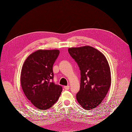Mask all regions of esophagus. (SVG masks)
Instances as JSON below:
<instances>
[{
  "instance_id": "1",
  "label": "esophagus",
  "mask_w": 132,
  "mask_h": 132,
  "mask_svg": "<svg viewBox=\"0 0 132 132\" xmlns=\"http://www.w3.org/2000/svg\"><path fill=\"white\" fill-rule=\"evenodd\" d=\"M64 89L66 90H68L70 89V86H64Z\"/></svg>"
}]
</instances>
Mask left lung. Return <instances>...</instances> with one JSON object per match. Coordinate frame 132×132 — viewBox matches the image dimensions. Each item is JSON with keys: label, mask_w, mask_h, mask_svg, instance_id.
Here are the masks:
<instances>
[{"label": "left lung", "mask_w": 132, "mask_h": 132, "mask_svg": "<svg viewBox=\"0 0 132 132\" xmlns=\"http://www.w3.org/2000/svg\"><path fill=\"white\" fill-rule=\"evenodd\" d=\"M68 51L81 71L77 100L84 109H93L105 97L111 84L109 62L101 51L90 46L70 47Z\"/></svg>", "instance_id": "1"}]
</instances>
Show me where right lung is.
<instances>
[{
    "mask_svg": "<svg viewBox=\"0 0 132 132\" xmlns=\"http://www.w3.org/2000/svg\"><path fill=\"white\" fill-rule=\"evenodd\" d=\"M59 50H38L30 54L23 64L21 85L23 92L32 104L45 110L56 102L62 92V87L55 85L52 67Z\"/></svg>",
    "mask_w": 132,
    "mask_h": 132,
    "instance_id": "obj_1",
    "label": "right lung"
}]
</instances>
